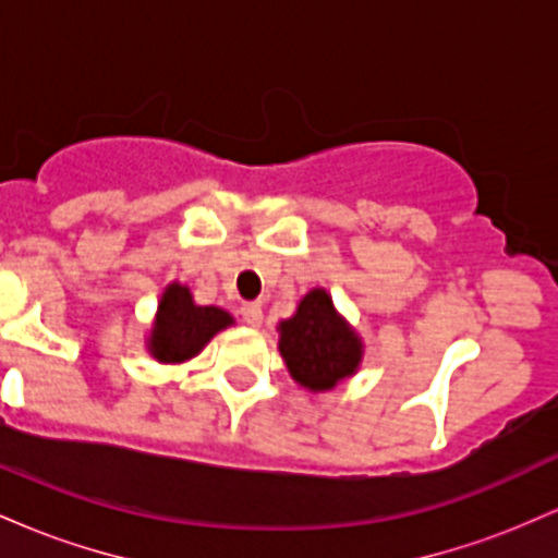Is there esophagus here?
Listing matches in <instances>:
<instances>
[{
	"mask_svg": "<svg viewBox=\"0 0 558 558\" xmlns=\"http://www.w3.org/2000/svg\"><path fill=\"white\" fill-rule=\"evenodd\" d=\"M241 317L243 323L252 325V328H259L262 325V304H257V301H248V304L241 306Z\"/></svg>",
	"mask_w": 558,
	"mask_h": 558,
	"instance_id": "1",
	"label": "esophagus"
}]
</instances>
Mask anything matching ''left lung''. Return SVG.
Returning a JSON list of instances; mask_svg holds the SVG:
<instances>
[{
  "instance_id": "obj_1",
  "label": "left lung",
  "mask_w": 558,
  "mask_h": 558,
  "mask_svg": "<svg viewBox=\"0 0 558 558\" xmlns=\"http://www.w3.org/2000/svg\"><path fill=\"white\" fill-rule=\"evenodd\" d=\"M280 354L293 380L310 390H328L349 377L362 360V343L332 310L325 291L306 293L296 315L280 325Z\"/></svg>"
}]
</instances>
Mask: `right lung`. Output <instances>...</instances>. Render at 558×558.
I'll list each match as a JSON object with an SVG mask.
<instances>
[{
    "label": "right lung",
    "mask_w": 558,
    "mask_h": 558,
    "mask_svg": "<svg viewBox=\"0 0 558 558\" xmlns=\"http://www.w3.org/2000/svg\"><path fill=\"white\" fill-rule=\"evenodd\" d=\"M230 325L228 312L217 306H196L189 288L172 283L162 293L157 325L149 345L159 362H183L198 354L204 343Z\"/></svg>",
    "instance_id": "obj_1"
}]
</instances>
